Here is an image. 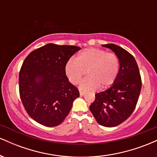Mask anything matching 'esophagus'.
Masks as SVG:
<instances>
[{
    "label": "esophagus",
    "mask_w": 157,
    "mask_h": 157,
    "mask_svg": "<svg viewBox=\"0 0 157 157\" xmlns=\"http://www.w3.org/2000/svg\"><path fill=\"white\" fill-rule=\"evenodd\" d=\"M85 94V92L84 91H80V95L81 97L82 96H83V95Z\"/></svg>",
    "instance_id": "esophagus-1"
}]
</instances>
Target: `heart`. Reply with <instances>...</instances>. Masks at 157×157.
Instances as JSON below:
<instances>
[{
    "mask_svg": "<svg viewBox=\"0 0 157 157\" xmlns=\"http://www.w3.org/2000/svg\"><path fill=\"white\" fill-rule=\"evenodd\" d=\"M120 62L118 56L97 48H85L71 59L65 66V73L70 82L77 85L86 74L88 77L81 81L82 91H95L106 89L114 83L120 72Z\"/></svg>",
    "mask_w": 157,
    "mask_h": 157,
    "instance_id": "obj_1",
    "label": "heart"
}]
</instances>
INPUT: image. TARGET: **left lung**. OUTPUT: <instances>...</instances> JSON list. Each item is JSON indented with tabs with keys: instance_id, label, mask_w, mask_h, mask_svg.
Wrapping results in <instances>:
<instances>
[{
	"instance_id": "8db88e82",
	"label": "left lung",
	"mask_w": 157,
	"mask_h": 157,
	"mask_svg": "<svg viewBox=\"0 0 157 157\" xmlns=\"http://www.w3.org/2000/svg\"><path fill=\"white\" fill-rule=\"evenodd\" d=\"M102 46L118 56L120 72L109 89L95 94L94 102L89 109L100 125L115 127L134 111L141 91V77L136 61L128 52L112 44Z\"/></svg>"
}]
</instances>
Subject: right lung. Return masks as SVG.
Here are the masks:
<instances>
[{
    "label": "right lung",
    "mask_w": 157,
    "mask_h": 157,
    "mask_svg": "<svg viewBox=\"0 0 157 157\" xmlns=\"http://www.w3.org/2000/svg\"><path fill=\"white\" fill-rule=\"evenodd\" d=\"M80 49L48 44L32 52L23 63L19 73L21 101L28 114L41 125L62 123L80 96L65 73L66 63Z\"/></svg>",
    "instance_id": "right-lung-1"
}]
</instances>
